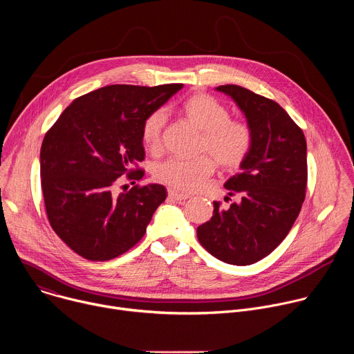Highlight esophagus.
<instances>
[{
  "label": "esophagus",
  "mask_w": 354,
  "mask_h": 354,
  "mask_svg": "<svg viewBox=\"0 0 354 354\" xmlns=\"http://www.w3.org/2000/svg\"><path fill=\"white\" fill-rule=\"evenodd\" d=\"M168 197L172 198V200H176V201H183V200H186L189 196H187V194L178 193V192H175V190H168Z\"/></svg>",
  "instance_id": "esophagus-1"
}]
</instances>
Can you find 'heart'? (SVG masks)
<instances>
[{
	"label": "heart",
	"instance_id": "heart-1",
	"mask_svg": "<svg viewBox=\"0 0 354 354\" xmlns=\"http://www.w3.org/2000/svg\"><path fill=\"white\" fill-rule=\"evenodd\" d=\"M182 112L203 133L200 149L209 151L221 168L234 169L245 161L252 147V131L246 123L230 119V111L217 99L206 93H194L185 100ZM167 113L162 109L145 118L141 138L147 148H160ZM212 159L209 156L194 160L168 158L154 167L153 175L156 180L175 190L193 192L213 175L216 164Z\"/></svg>",
	"mask_w": 354,
	"mask_h": 354
}]
</instances>
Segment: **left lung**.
I'll return each instance as SVG.
<instances>
[{
    "label": "left lung",
    "mask_w": 354,
    "mask_h": 354,
    "mask_svg": "<svg viewBox=\"0 0 354 354\" xmlns=\"http://www.w3.org/2000/svg\"><path fill=\"white\" fill-rule=\"evenodd\" d=\"M216 89L231 96L245 115L252 147L241 172L224 185L239 200L228 209L214 201L213 217L197 227V238L214 258L246 266L273 252L299 214L308 178L307 141L274 100L239 85Z\"/></svg>",
    "instance_id": "left-lung-1"
}]
</instances>
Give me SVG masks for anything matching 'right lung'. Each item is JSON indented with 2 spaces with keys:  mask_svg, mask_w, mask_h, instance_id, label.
Listing matches in <instances>:
<instances>
[{
  "mask_svg": "<svg viewBox=\"0 0 354 354\" xmlns=\"http://www.w3.org/2000/svg\"><path fill=\"white\" fill-rule=\"evenodd\" d=\"M183 84L108 85L77 97L41 142L40 178L50 225L80 257L104 262L133 248L167 198L162 185L115 193L118 178L140 180L141 129ZM136 183V182H133Z\"/></svg>",
  "mask_w": 354,
  "mask_h": 354,
  "instance_id": "1",
  "label": "right lung"
}]
</instances>
